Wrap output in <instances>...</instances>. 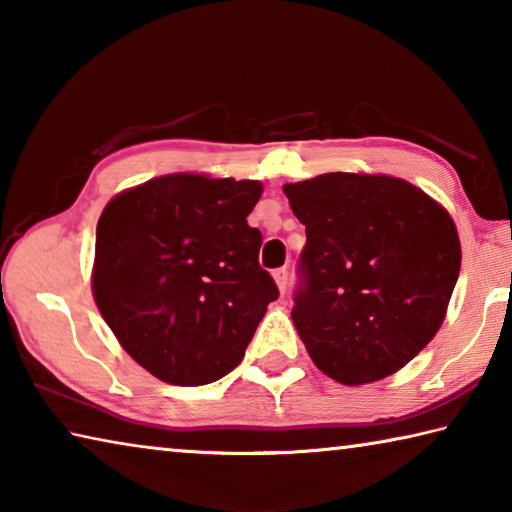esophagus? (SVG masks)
Returning <instances> with one entry per match:
<instances>
[{"mask_svg":"<svg viewBox=\"0 0 512 512\" xmlns=\"http://www.w3.org/2000/svg\"><path fill=\"white\" fill-rule=\"evenodd\" d=\"M287 277H289L287 266L275 268V271H273V280H275V284H277V289H280V293L287 291Z\"/></svg>","mask_w":512,"mask_h":512,"instance_id":"obj_1","label":"esophagus"}]
</instances>
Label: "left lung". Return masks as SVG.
<instances>
[{"label": "left lung", "mask_w": 512, "mask_h": 512, "mask_svg": "<svg viewBox=\"0 0 512 512\" xmlns=\"http://www.w3.org/2000/svg\"><path fill=\"white\" fill-rule=\"evenodd\" d=\"M282 192L307 232L291 318L311 361L345 386L404 368L447 316L461 271L452 216L386 173H323Z\"/></svg>", "instance_id": "obj_1"}]
</instances>
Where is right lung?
<instances>
[{"label": "right lung", "instance_id": "add662e5", "mask_svg": "<svg viewBox=\"0 0 512 512\" xmlns=\"http://www.w3.org/2000/svg\"><path fill=\"white\" fill-rule=\"evenodd\" d=\"M259 180L169 173L117 194L97 223L92 296L133 361L173 386H203L244 359L273 277L250 228Z\"/></svg>", "mask_w": 512, "mask_h": 512}]
</instances>
